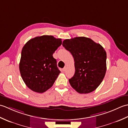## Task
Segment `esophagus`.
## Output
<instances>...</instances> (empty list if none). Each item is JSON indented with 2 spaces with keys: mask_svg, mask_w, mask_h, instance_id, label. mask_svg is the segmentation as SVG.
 <instances>
[{
  "mask_svg": "<svg viewBox=\"0 0 128 128\" xmlns=\"http://www.w3.org/2000/svg\"><path fill=\"white\" fill-rule=\"evenodd\" d=\"M66 67H64V68H63V69H62V70H63V71H64V72H65V71H66Z\"/></svg>",
  "mask_w": 128,
  "mask_h": 128,
  "instance_id": "34e87169",
  "label": "esophagus"
}]
</instances>
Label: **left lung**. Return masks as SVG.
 <instances>
[{
	"label": "left lung",
	"mask_w": 128,
	"mask_h": 128,
	"mask_svg": "<svg viewBox=\"0 0 128 128\" xmlns=\"http://www.w3.org/2000/svg\"><path fill=\"white\" fill-rule=\"evenodd\" d=\"M62 45L74 59L75 72L69 79L70 85L80 94L95 90L103 81L107 69L104 49L85 37L66 40Z\"/></svg>",
	"instance_id": "left-lung-1"
}]
</instances>
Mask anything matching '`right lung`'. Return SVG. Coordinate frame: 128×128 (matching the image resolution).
Here are the masks:
<instances>
[{"label": "right lung", "instance_id": "right-lung-1", "mask_svg": "<svg viewBox=\"0 0 128 128\" xmlns=\"http://www.w3.org/2000/svg\"><path fill=\"white\" fill-rule=\"evenodd\" d=\"M62 43L60 38L43 35L30 40L23 47L19 69L32 91L43 93L53 86L60 72L53 54Z\"/></svg>", "mask_w": 128, "mask_h": 128}]
</instances>
